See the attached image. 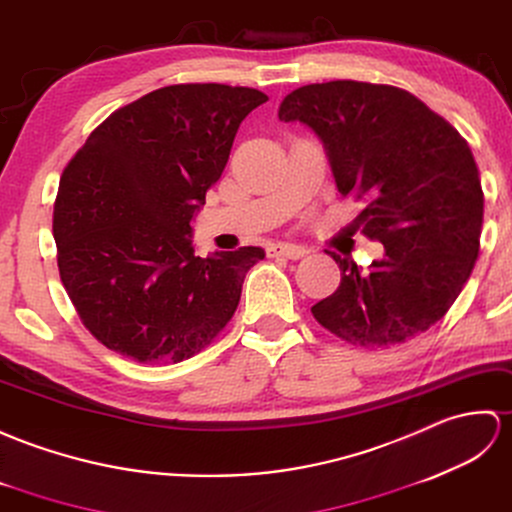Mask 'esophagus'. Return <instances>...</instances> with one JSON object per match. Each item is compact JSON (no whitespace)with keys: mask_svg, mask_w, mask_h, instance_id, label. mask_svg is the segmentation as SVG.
I'll use <instances>...</instances> for the list:
<instances>
[{"mask_svg":"<svg viewBox=\"0 0 512 512\" xmlns=\"http://www.w3.org/2000/svg\"><path fill=\"white\" fill-rule=\"evenodd\" d=\"M306 249L300 247V245H289V243H274L267 247V256L269 258H289V260H300L304 258Z\"/></svg>","mask_w":512,"mask_h":512,"instance_id":"1","label":"esophagus"}]
</instances>
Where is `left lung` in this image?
Here are the masks:
<instances>
[{
    "instance_id": "left-lung-1",
    "label": "left lung",
    "mask_w": 512,
    "mask_h": 512,
    "mask_svg": "<svg viewBox=\"0 0 512 512\" xmlns=\"http://www.w3.org/2000/svg\"><path fill=\"white\" fill-rule=\"evenodd\" d=\"M278 118L320 135L337 190L363 203L361 234L385 247L370 271L326 252L342 282L311 306L315 320L363 348L425 333L451 309L480 256L484 192L469 142L392 85H304L280 102Z\"/></svg>"
}]
</instances>
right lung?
<instances>
[{"label":"right lung","mask_w":512,"mask_h":512,"mask_svg":"<svg viewBox=\"0 0 512 512\" xmlns=\"http://www.w3.org/2000/svg\"><path fill=\"white\" fill-rule=\"evenodd\" d=\"M267 94L168 85L102 120L67 162L52 234L61 282L102 346L179 363L214 342L260 247L195 256L190 219L221 179L236 131Z\"/></svg>","instance_id":"add662e5"}]
</instances>
